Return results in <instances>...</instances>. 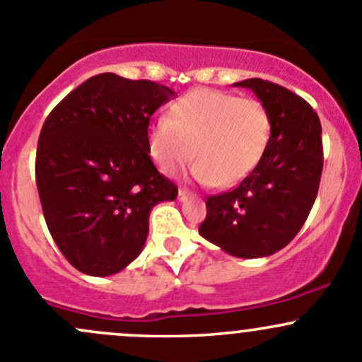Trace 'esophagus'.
<instances>
[{
	"label": "esophagus",
	"mask_w": 362,
	"mask_h": 362,
	"mask_svg": "<svg viewBox=\"0 0 362 362\" xmlns=\"http://www.w3.org/2000/svg\"><path fill=\"white\" fill-rule=\"evenodd\" d=\"M191 196H192V192L189 191V189H185V187L178 189V199H180V201H185L187 197H191Z\"/></svg>",
	"instance_id": "1"
}]
</instances>
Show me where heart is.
Instances as JSON below:
<instances>
[{"label":"heart","mask_w":362,"mask_h":362,"mask_svg":"<svg viewBox=\"0 0 362 362\" xmlns=\"http://www.w3.org/2000/svg\"><path fill=\"white\" fill-rule=\"evenodd\" d=\"M271 136V112L258 98L201 88L173 102L168 117L152 121L147 147L163 173H175L192 156L197 180L232 187L257 168Z\"/></svg>","instance_id":"b5f03b06"}]
</instances>
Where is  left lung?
Here are the masks:
<instances>
[{
	"label": "left lung",
	"mask_w": 362,
	"mask_h": 362,
	"mask_svg": "<svg viewBox=\"0 0 362 362\" xmlns=\"http://www.w3.org/2000/svg\"><path fill=\"white\" fill-rule=\"evenodd\" d=\"M234 85L253 90L269 109L271 144L238 187L206 197L199 234L234 257H267L298 234L317 196L321 121L309 102L267 79L251 78Z\"/></svg>",
	"instance_id": "left-lung-1"
}]
</instances>
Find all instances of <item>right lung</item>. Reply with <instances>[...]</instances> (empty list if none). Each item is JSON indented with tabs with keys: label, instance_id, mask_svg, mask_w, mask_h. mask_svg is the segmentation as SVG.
Instances as JSON below:
<instances>
[{
	"label": "right lung",
	"instance_id": "add662e5",
	"mask_svg": "<svg viewBox=\"0 0 362 362\" xmlns=\"http://www.w3.org/2000/svg\"><path fill=\"white\" fill-rule=\"evenodd\" d=\"M175 91L104 72L64 97L41 128L36 185L45 222L66 260L88 276L132 264L151 210L178 189L147 147L151 116Z\"/></svg>",
	"mask_w": 362,
	"mask_h": 362
}]
</instances>
